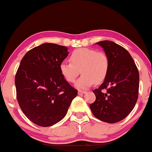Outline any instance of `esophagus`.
<instances>
[{
  "mask_svg": "<svg viewBox=\"0 0 152 152\" xmlns=\"http://www.w3.org/2000/svg\"><path fill=\"white\" fill-rule=\"evenodd\" d=\"M85 93H86V91H85L78 90V94H79V95H81V94H84Z\"/></svg>",
  "mask_w": 152,
  "mask_h": 152,
  "instance_id": "esophagus-1",
  "label": "esophagus"
}]
</instances>
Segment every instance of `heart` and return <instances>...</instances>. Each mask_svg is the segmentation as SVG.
<instances>
[{"label":"heart","mask_w":152,"mask_h":152,"mask_svg":"<svg viewBox=\"0 0 152 152\" xmlns=\"http://www.w3.org/2000/svg\"><path fill=\"white\" fill-rule=\"evenodd\" d=\"M70 63L63 62L59 69L62 76L69 83L74 82L81 72L82 75L75 83V87L86 89L94 83L104 81L109 70V59L102 52L88 48L74 50L69 57Z\"/></svg>","instance_id":"heart-1"}]
</instances>
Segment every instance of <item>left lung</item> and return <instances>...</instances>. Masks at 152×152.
<instances>
[{"label":"left lung","mask_w":152,"mask_h":152,"mask_svg":"<svg viewBox=\"0 0 152 152\" xmlns=\"http://www.w3.org/2000/svg\"><path fill=\"white\" fill-rule=\"evenodd\" d=\"M109 59L107 76L99 88L94 90L96 101L90 104L93 114L106 123L125 118L138 99L139 74L133 58L124 48L110 41L96 43ZM107 88L106 92L102 90Z\"/></svg>","instance_id":"obj_1"}]
</instances>
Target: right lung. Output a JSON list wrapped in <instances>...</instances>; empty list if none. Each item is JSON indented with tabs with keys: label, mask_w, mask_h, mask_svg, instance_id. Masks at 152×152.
Wrapping results in <instances>:
<instances>
[{
	"label": "right lung",
	"mask_w": 152,
	"mask_h": 152,
	"mask_svg": "<svg viewBox=\"0 0 152 152\" xmlns=\"http://www.w3.org/2000/svg\"><path fill=\"white\" fill-rule=\"evenodd\" d=\"M68 48L45 43L28 51L15 78L17 100L26 117L38 126H53L67 114L77 96L60 72Z\"/></svg>",
	"instance_id": "obj_1"
}]
</instances>
